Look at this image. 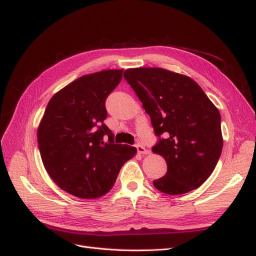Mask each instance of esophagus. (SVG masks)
Listing matches in <instances>:
<instances>
[{"instance_id": "34e87169", "label": "esophagus", "mask_w": 256, "mask_h": 256, "mask_svg": "<svg viewBox=\"0 0 256 256\" xmlns=\"http://www.w3.org/2000/svg\"><path fill=\"white\" fill-rule=\"evenodd\" d=\"M136 147L138 152L140 154H148L150 152L148 150H146L145 147L143 145H141V144H138Z\"/></svg>"}]
</instances>
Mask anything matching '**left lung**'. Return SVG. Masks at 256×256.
Here are the masks:
<instances>
[{
  "label": "left lung",
  "mask_w": 256,
  "mask_h": 256,
  "mask_svg": "<svg viewBox=\"0 0 256 256\" xmlns=\"http://www.w3.org/2000/svg\"><path fill=\"white\" fill-rule=\"evenodd\" d=\"M124 78L150 115L160 138L152 152L164 158L166 174L154 180L166 194H184L212 175L223 147L219 110L190 76L164 68H129Z\"/></svg>",
  "instance_id": "1"
}]
</instances>
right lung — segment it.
Instances as JSON below:
<instances>
[{"label": "right lung", "mask_w": 256, "mask_h": 256, "mask_svg": "<svg viewBox=\"0 0 256 256\" xmlns=\"http://www.w3.org/2000/svg\"><path fill=\"white\" fill-rule=\"evenodd\" d=\"M122 76V69H108L69 83L50 99L38 126L46 171L60 189L76 198L104 196L122 164L136 154V147L114 144L112 131L104 124L106 99Z\"/></svg>", "instance_id": "right-lung-1"}]
</instances>
